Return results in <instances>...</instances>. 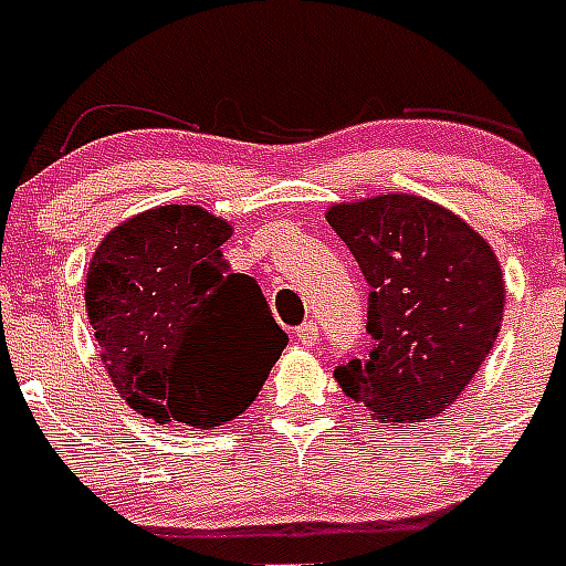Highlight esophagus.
Listing matches in <instances>:
<instances>
[{"label": "esophagus", "instance_id": "esophagus-1", "mask_svg": "<svg viewBox=\"0 0 566 566\" xmlns=\"http://www.w3.org/2000/svg\"><path fill=\"white\" fill-rule=\"evenodd\" d=\"M293 337L300 340L302 346H314L319 340V326H317V319H308V323H302L296 332H293Z\"/></svg>", "mask_w": 566, "mask_h": 566}]
</instances>
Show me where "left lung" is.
I'll use <instances>...</instances> for the list:
<instances>
[{
	"mask_svg": "<svg viewBox=\"0 0 566 566\" xmlns=\"http://www.w3.org/2000/svg\"><path fill=\"white\" fill-rule=\"evenodd\" d=\"M328 226L361 266L367 358L340 364L346 394L387 422H420L455 402L500 335V261L461 217L420 196L335 205Z\"/></svg>",
	"mask_w": 566,
	"mask_h": 566,
	"instance_id": "8db88e82",
	"label": "left lung"
}]
</instances>
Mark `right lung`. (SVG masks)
<instances>
[{
  "mask_svg": "<svg viewBox=\"0 0 566 566\" xmlns=\"http://www.w3.org/2000/svg\"><path fill=\"white\" fill-rule=\"evenodd\" d=\"M229 234L196 205H161L111 231L87 270V319L111 381L161 426L234 420L287 346L255 279L222 261Z\"/></svg>",
  "mask_w": 566,
  "mask_h": 566,
  "instance_id": "right-lung-1",
  "label": "right lung"
}]
</instances>
